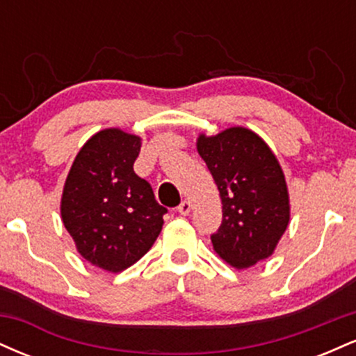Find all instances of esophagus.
<instances>
[{
    "instance_id": "34e87169",
    "label": "esophagus",
    "mask_w": 356,
    "mask_h": 356,
    "mask_svg": "<svg viewBox=\"0 0 356 356\" xmlns=\"http://www.w3.org/2000/svg\"><path fill=\"white\" fill-rule=\"evenodd\" d=\"M191 209H192V204H191L189 201H182V202H181V206L177 207V211L181 212L182 216H187V214H189Z\"/></svg>"
}]
</instances>
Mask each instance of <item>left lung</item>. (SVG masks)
<instances>
[{
    "instance_id": "1",
    "label": "left lung",
    "mask_w": 356,
    "mask_h": 356,
    "mask_svg": "<svg viewBox=\"0 0 356 356\" xmlns=\"http://www.w3.org/2000/svg\"><path fill=\"white\" fill-rule=\"evenodd\" d=\"M197 152L222 201V224L211 236L216 254L236 269L254 266L275 252L291 216L280 161L246 127L199 134Z\"/></svg>"
}]
</instances>
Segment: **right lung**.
<instances>
[{
  "instance_id": "1",
  "label": "right lung",
  "mask_w": 356,
  "mask_h": 356,
  "mask_svg": "<svg viewBox=\"0 0 356 356\" xmlns=\"http://www.w3.org/2000/svg\"><path fill=\"white\" fill-rule=\"evenodd\" d=\"M142 138L104 129L76 154L60 212L76 251L93 266L120 273L136 264L161 234L167 209L134 172Z\"/></svg>"
}]
</instances>
